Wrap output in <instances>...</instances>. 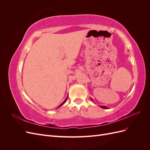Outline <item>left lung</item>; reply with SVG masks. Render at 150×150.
Masks as SVG:
<instances>
[{
    "instance_id": "8db88e82",
    "label": "left lung",
    "mask_w": 150,
    "mask_h": 150,
    "mask_svg": "<svg viewBox=\"0 0 150 150\" xmlns=\"http://www.w3.org/2000/svg\"><path fill=\"white\" fill-rule=\"evenodd\" d=\"M91 100L93 101V99L92 98H91ZM100 107L102 108H103V109H108V108H107L106 106H101Z\"/></svg>"
}]
</instances>
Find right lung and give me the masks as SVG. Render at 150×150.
I'll return each mask as SVG.
<instances>
[{"mask_svg":"<svg viewBox=\"0 0 150 150\" xmlns=\"http://www.w3.org/2000/svg\"><path fill=\"white\" fill-rule=\"evenodd\" d=\"M67 98H66L65 99V100H64V101H63V102H62V103H61V104H60V105H59V106L57 107V108H59V107H61V106H62V105H63V104H64V103H65L66 102V101H67Z\"/></svg>","mask_w":150,"mask_h":150,"instance_id":"right-lung-1","label":"right lung"}]
</instances>
